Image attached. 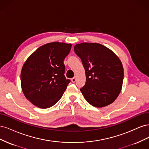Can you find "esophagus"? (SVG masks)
Returning <instances> with one entry per match:
<instances>
[{"mask_svg": "<svg viewBox=\"0 0 149 149\" xmlns=\"http://www.w3.org/2000/svg\"><path fill=\"white\" fill-rule=\"evenodd\" d=\"M76 78L74 77L73 78H71V81L73 83H75L76 82Z\"/></svg>", "mask_w": 149, "mask_h": 149, "instance_id": "obj_1", "label": "esophagus"}]
</instances>
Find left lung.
<instances>
[{"mask_svg": "<svg viewBox=\"0 0 149 149\" xmlns=\"http://www.w3.org/2000/svg\"><path fill=\"white\" fill-rule=\"evenodd\" d=\"M74 51L82 61L86 83L80 89L90 104L102 107L110 104L120 93L124 69L119 58L102 45L76 44Z\"/></svg>", "mask_w": 149, "mask_h": 149, "instance_id": "8db88e82", "label": "left lung"}]
</instances>
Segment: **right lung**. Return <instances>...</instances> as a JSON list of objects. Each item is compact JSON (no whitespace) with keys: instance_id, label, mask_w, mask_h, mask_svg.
I'll list each match as a JSON object with an SVG mask.
<instances>
[{"instance_id":"obj_1","label":"right lung","mask_w":149,"mask_h":149,"mask_svg":"<svg viewBox=\"0 0 149 149\" xmlns=\"http://www.w3.org/2000/svg\"><path fill=\"white\" fill-rule=\"evenodd\" d=\"M71 44L53 42L38 48L22 67L20 80L25 96L35 106L47 109L62 97L71 81L66 79L63 61Z\"/></svg>"}]
</instances>
